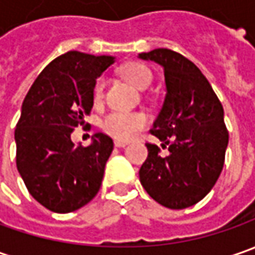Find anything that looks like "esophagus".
I'll use <instances>...</instances> for the list:
<instances>
[{"label": "esophagus", "instance_id": "34e87169", "mask_svg": "<svg viewBox=\"0 0 255 255\" xmlns=\"http://www.w3.org/2000/svg\"><path fill=\"white\" fill-rule=\"evenodd\" d=\"M128 144V142H125V140H115V146L116 147H125Z\"/></svg>", "mask_w": 255, "mask_h": 255}]
</instances>
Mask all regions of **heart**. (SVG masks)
Listing matches in <instances>:
<instances>
[{
	"label": "heart",
	"mask_w": 255,
	"mask_h": 255,
	"mask_svg": "<svg viewBox=\"0 0 255 255\" xmlns=\"http://www.w3.org/2000/svg\"><path fill=\"white\" fill-rule=\"evenodd\" d=\"M123 76L134 86L144 89L152 84V71L140 62H130L122 68ZM105 92V78H98L93 85V99L99 102ZM147 125V118L142 112H123L113 111L108 113L102 121V129L121 140H129L136 133H139Z\"/></svg>",
	"instance_id": "obj_1"
}]
</instances>
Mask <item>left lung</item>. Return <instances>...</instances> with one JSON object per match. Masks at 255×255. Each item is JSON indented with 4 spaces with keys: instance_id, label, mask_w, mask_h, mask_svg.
<instances>
[{
    "instance_id": "obj_1",
    "label": "left lung",
    "mask_w": 255,
    "mask_h": 255,
    "mask_svg": "<svg viewBox=\"0 0 255 255\" xmlns=\"http://www.w3.org/2000/svg\"><path fill=\"white\" fill-rule=\"evenodd\" d=\"M163 66L166 98L150 129L168 149L146 143L147 159L139 177L147 194L167 209L181 210L204 199L220 176L229 130L220 99L201 71L167 48L139 54Z\"/></svg>"
}]
</instances>
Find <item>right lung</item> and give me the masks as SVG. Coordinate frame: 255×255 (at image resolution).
<instances>
[{
  "instance_id": "right-lung-1",
  "label": "right lung",
  "mask_w": 255,
  "mask_h": 255,
  "mask_svg": "<svg viewBox=\"0 0 255 255\" xmlns=\"http://www.w3.org/2000/svg\"><path fill=\"white\" fill-rule=\"evenodd\" d=\"M112 64V56L69 51L45 66L25 96L15 128L16 167L29 194L48 210H78L101 189L113 140L96 133L92 144L75 146L71 133L85 126L96 78Z\"/></svg>"
}]
</instances>
